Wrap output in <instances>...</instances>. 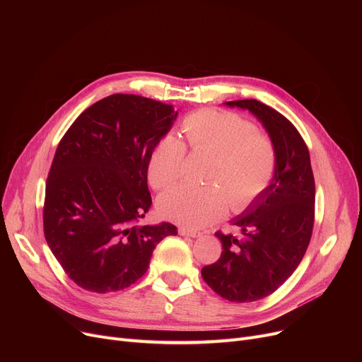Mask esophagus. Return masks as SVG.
<instances>
[{"mask_svg":"<svg viewBox=\"0 0 362 362\" xmlns=\"http://www.w3.org/2000/svg\"><path fill=\"white\" fill-rule=\"evenodd\" d=\"M179 233L182 235V236H189V238H199L202 233L201 232H198V230H189V229H185V227H180L179 229Z\"/></svg>","mask_w":362,"mask_h":362,"instance_id":"1","label":"esophagus"}]
</instances>
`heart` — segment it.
<instances>
[{
    "mask_svg": "<svg viewBox=\"0 0 362 362\" xmlns=\"http://www.w3.org/2000/svg\"><path fill=\"white\" fill-rule=\"evenodd\" d=\"M182 129L194 152L211 154L206 186L179 185L158 199L161 217L186 227H205L221 218L227 205L242 211L258 199L276 175L274 144L255 133V126L233 112L204 110L189 114ZM186 148L167 135L152 149L148 180L156 189L173 185L183 173Z\"/></svg>",
    "mask_w": 362,
    "mask_h": 362,
    "instance_id": "obj_1",
    "label": "heart"
}]
</instances>
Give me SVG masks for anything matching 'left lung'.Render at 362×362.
Instances as JSON below:
<instances>
[{"mask_svg": "<svg viewBox=\"0 0 362 362\" xmlns=\"http://www.w3.org/2000/svg\"><path fill=\"white\" fill-rule=\"evenodd\" d=\"M248 110L269 133L277 152L276 175L232 224L239 236H216L223 245L217 262L205 265V283L230 302H254L272 295L302 261L313 235L315 183L308 148L296 127L257 100L224 103Z\"/></svg>", "mask_w": 362, "mask_h": 362, "instance_id": "1", "label": "left lung"}]
</instances>
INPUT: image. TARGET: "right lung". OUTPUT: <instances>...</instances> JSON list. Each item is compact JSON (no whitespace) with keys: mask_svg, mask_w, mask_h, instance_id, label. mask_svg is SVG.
I'll return each mask as SVG.
<instances>
[{"mask_svg":"<svg viewBox=\"0 0 362 362\" xmlns=\"http://www.w3.org/2000/svg\"><path fill=\"white\" fill-rule=\"evenodd\" d=\"M177 119L173 105L114 93L86 108L57 146L47 179L44 233L66 274L110 293L148 270L171 223L139 226L152 204L148 161Z\"/></svg>","mask_w":362,"mask_h":362,"instance_id":"right-lung-1","label":"right lung"}]
</instances>
